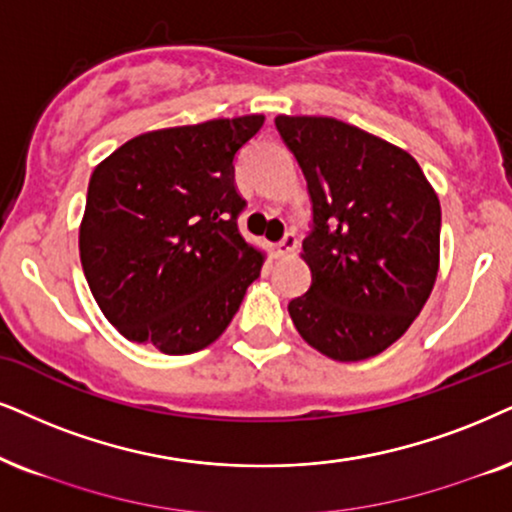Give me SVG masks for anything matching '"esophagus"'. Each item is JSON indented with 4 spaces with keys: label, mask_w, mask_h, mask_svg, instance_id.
Wrapping results in <instances>:
<instances>
[{
    "label": "esophagus",
    "mask_w": 512,
    "mask_h": 512,
    "mask_svg": "<svg viewBox=\"0 0 512 512\" xmlns=\"http://www.w3.org/2000/svg\"><path fill=\"white\" fill-rule=\"evenodd\" d=\"M295 248H297V238H295L293 231H288V234L283 236L281 241H278V243L274 245V255H276V257H286V255H290V252H293Z\"/></svg>",
    "instance_id": "obj_1"
}]
</instances>
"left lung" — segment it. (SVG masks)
<instances>
[{
  "mask_svg": "<svg viewBox=\"0 0 512 512\" xmlns=\"http://www.w3.org/2000/svg\"><path fill=\"white\" fill-rule=\"evenodd\" d=\"M276 129L312 200L302 243L312 286L290 300V319L326 357H375L406 333L435 286L437 193L409 153L347 122L278 115Z\"/></svg>",
  "mask_w": 512,
  "mask_h": 512,
  "instance_id": "8db88e82",
  "label": "left lung"
}]
</instances>
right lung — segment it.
Returning <instances> with one entry per match:
<instances>
[{"label": "right lung", "instance_id": "obj_1", "mask_svg": "<svg viewBox=\"0 0 512 512\" xmlns=\"http://www.w3.org/2000/svg\"><path fill=\"white\" fill-rule=\"evenodd\" d=\"M262 115L129 139L96 167L80 226L84 276L132 342L191 354L226 331L262 255L238 231L234 160Z\"/></svg>", "mask_w": 512, "mask_h": 512}]
</instances>
